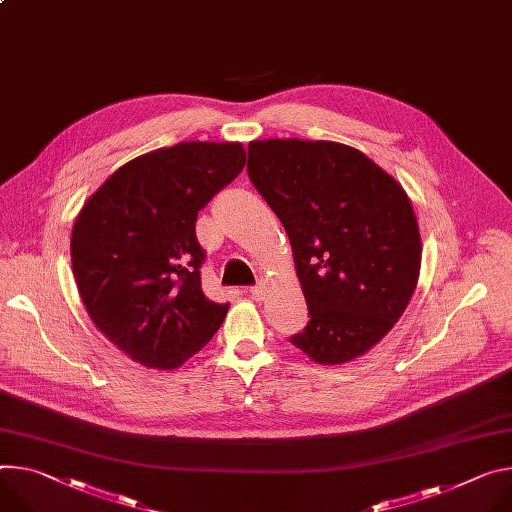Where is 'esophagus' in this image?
<instances>
[{
  "mask_svg": "<svg viewBox=\"0 0 512 512\" xmlns=\"http://www.w3.org/2000/svg\"><path fill=\"white\" fill-rule=\"evenodd\" d=\"M249 292H251L253 300H263V296H265V290H263V286H261V284H259V286H253Z\"/></svg>",
  "mask_w": 512,
  "mask_h": 512,
  "instance_id": "esophagus-1",
  "label": "esophagus"
}]
</instances>
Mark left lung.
<instances>
[{"mask_svg":"<svg viewBox=\"0 0 512 512\" xmlns=\"http://www.w3.org/2000/svg\"><path fill=\"white\" fill-rule=\"evenodd\" d=\"M247 171L288 232L308 304L292 345L320 365L365 355L421 275V232L400 181L359 149L302 138L251 141Z\"/></svg>","mask_w":512,"mask_h":512,"instance_id":"left-lung-1","label":"left lung"}]
</instances>
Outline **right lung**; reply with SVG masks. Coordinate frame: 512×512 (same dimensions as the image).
I'll use <instances>...</instances> for the list:
<instances>
[{
    "mask_svg": "<svg viewBox=\"0 0 512 512\" xmlns=\"http://www.w3.org/2000/svg\"><path fill=\"white\" fill-rule=\"evenodd\" d=\"M247 163L241 143L185 141L116 169L71 230V265L96 329L132 361L177 369L220 329L202 292L198 212Z\"/></svg>",
    "mask_w": 512,
    "mask_h": 512,
    "instance_id": "add662e5",
    "label": "right lung"
}]
</instances>
